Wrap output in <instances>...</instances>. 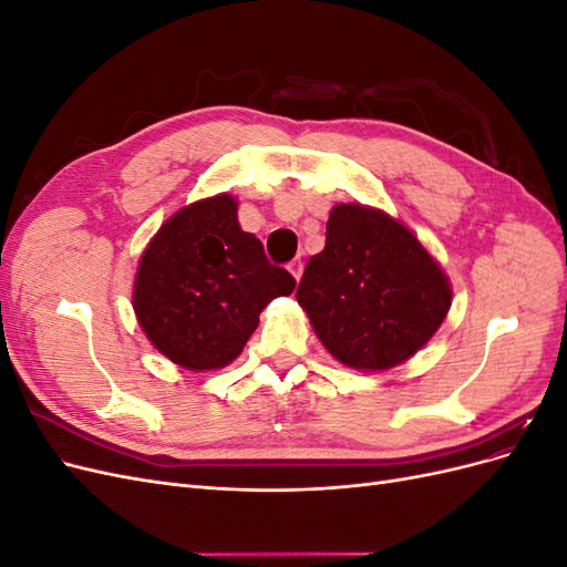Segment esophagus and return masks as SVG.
I'll use <instances>...</instances> for the list:
<instances>
[{
    "label": "esophagus",
    "mask_w": 567,
    "mask_h": 567,
    "mask_svg": "<svg viewBox=\"0 0 567 567\" xmlns=\"http://www.w3.org/2000/svg\"><path fill=\"white\" fill-rule=\"evenodd\" d=\"M288 269H290V274H293V277H296V281H300V277H302V260H300V257H296V260L288 265Z\"/></svg>",
    "instance_id": "esophagus-1"
}]
</instances>
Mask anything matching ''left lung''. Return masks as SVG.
Wrapping results in <instances>:
<instances>
[{
    "mask_svg": "<svg viewBox=\"0 0 567 567\" xmlns=\"http://www.w3.org/2000/svg\"><path fill=\"white\" fill-rule=\"evenodd\" d=\"M296 298L340 364L388 371L435 336L452 307V286L402 221L338 203Z\"/></svg>",
    "mask_w": 567,
    "mask_h": 567,
    "instance_id": "1",
    "label": "left lung"
}]
</instances>
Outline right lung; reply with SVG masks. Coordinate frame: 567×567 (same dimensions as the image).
<instances>
[{
  "label": "right lung",
  "instance_id": "obj_1",
  "mask_svg": "<svg viewBox=\"0 0 567 567\" xmlns=\"http://www.w3.org/2000/svg\"><path fill=\"white\" fill-rule=\"evenodd\" d=\"M236 210L229 194L186 205L151 238L136 269V321L153 348L188 371L231 364L265 307L296 288Z\"/></svg>",
  "mask_w": 567,
  "mask_h": 567
}]
</instances>
